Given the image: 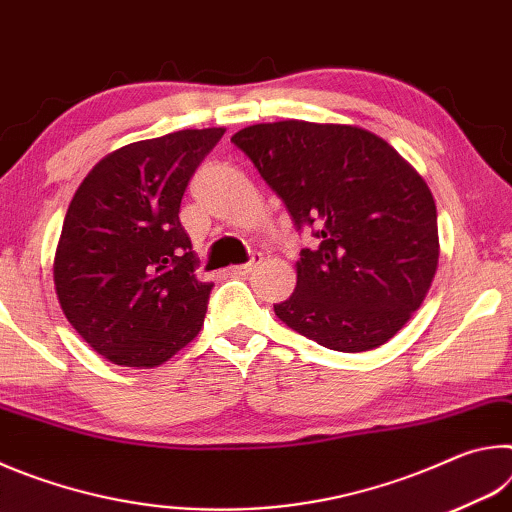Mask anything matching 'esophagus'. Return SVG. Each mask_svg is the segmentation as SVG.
Returning <instances> with one entry per match:
<instances>
[{"label": "esophagus", "instance_id": "1", "mask_svg": "<svg viewBox=\"0 0 512 512\" xmlns=\"http://www.w3.org/2000/svg\"><path fill=\"white\" fill-rule=\"evenodd\" d=\"M262 253H253V255H250V259H248V262L246 264H241V266H232L230 268V273L232 275H248V273H253L255 271V268L259 266V264H262Z\"/></svg>", "mask_w": 512, "mask_h": 512}]
</instances>
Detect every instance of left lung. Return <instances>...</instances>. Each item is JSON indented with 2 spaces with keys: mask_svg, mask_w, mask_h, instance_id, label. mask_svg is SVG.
I'll return each instance as SVG.
<instances>
[{
  "mask_svg": "<svg viewBox=\"0 0 512 512\" xmlns=\"http://www.w3.org/2000/svg\"><path fill=\"white\" fill-rule=\"evenodd\" d=\"M282 198L302 248L277 318L339 352L379 348L418 311L438 266L436 203L391 144L357 126L275 121L232 135Z\"/></svg>",
  "mask_w": 512,
  "mask_h": 512,
  "instance_id": "left-lung-1",
  "label": "left lung"
}]
</instances>
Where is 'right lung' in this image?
I'll list each match as a JSON object with an SVG mask.
<instances>
[{"label": "right lung", "mask_w": 512, "mask_h": 512, "mask_svg": "<svg viewBox=\"0 0 512 512\" xmlns=\"http://www.w3.org/2000/svg\"><path fill=\"white\" fill-rule=\"evenodd\" d=\"M223 133L203 128L128 144L103 158L69 203L54 262L60 307L117 366H160L201 332L214 284L196 280L178 214Z\"/></svg>", "instance_id": "add662e5"}]
</instances>
